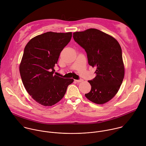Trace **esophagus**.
Returning <instances> with one entry per match:
<instances>
[{"label": "esophagus", "mask_w": 146, "mask_h": 146, "mask_svg": "<svg viewBox=\"0 0 146 146\" xmlns=\"http://www.w3.org/2000/svg\"><path fill=\"white\" fill-rule=\"evenodd\" d=\"M76 82H82L84 80L82 79H80V80H75Z\"/></svg>", "instance_id": "1"}]
</instances>
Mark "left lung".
I'll return each mask as SVG.
<instances>
[{"instance_id":"8db88e82","label":"left lung","mask_w":146,"mask_h":146,"mask_svg":"<svg viewBox=\"0 0 146 146\" xmlns=\"http://www.w3.org/2000/svg\"><path fill=\"white\" fill-rule=\"evenodd\" d=\"M73 35L74 41L86 51L89 64L96 68V77L88 81L91 90L85 97L97 104L106 103L117 93L124 78L121 47L113 37L97 29Z\"/></svg>"}]
</instances>
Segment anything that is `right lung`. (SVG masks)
<instances>
[{
  "mask_svg": "<svg viewBox=\"0 0 146 146\" xmlns=\"http://www.w3.org/2000/svg\"><path fill=\"white\" fill-rule=\"evenodd\" d=\"M72 36V32H48L32 38L24 48L19 66L22 82L32 98L43 106L59 102L74 81L53 75L60 54Z\"/></svg>",
  "mask_w": 146,
  "mask_h": 146,
  "instance_id": "right-lung-1",
  "label": "right lung"
}]
</instances>
